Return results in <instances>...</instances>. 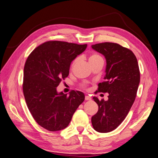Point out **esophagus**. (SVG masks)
I'll list each match as a JSON object with an SVG mask.
<instances>
[{
	"instance_id": "esophagus-1",
	"label": "esophagus",
	"mask_w": 158,
	"mask_h": 158,
	"mask_svg": "<svg viewBox=\"0 0 158 158\" xmlns=\"http://www.w3.org/2000/svg\"><path fill=\"white\" fill-rule=\"evenodd\" d=\"M85 100H86V101H90V100L92 99V98L90 97H89V96H85Z\"/></svg>"
}]
</instances>
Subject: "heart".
Returning a JSON list of instances; mask_svg holds the SVG:
<instances>
[{"instance_id":"1","label":"heart","mask_w":158,"mask_h":158,"mask_svg":"<svg viewBox=\"0 0 158 158\" xmlns=\"http://www.w3.org/2000/svg\"><path fill=\"white\" fill-rule=\"evenodd\" d=\"M98 58H102V57H101V56H99L98 55H95V54H94V55H92L91 56H89V61L93 60V59H98ZM76 61H77V59H75V60L73 61V63H72V66H73L74 64L76 63Z\"/></svg>"}]
</instances>
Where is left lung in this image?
Masks as SVG:
<instances>
[{"instance_id": "left-lung-1", "label": "left lung", "mask_w": 158, "mask_h": 158, "mask_svg": "<svg viewBox=\"0 0 158 158\" xmlns=\"http://www.w3.org/2000/svg\"><path fill=\"white\" fill-rule=\"evenodd\" d=\"M92 48L106 61L105 81L98 85V91L108 93L107 101L93 97L99 110L92 117V124L98 132L106 133L117 128L127 115L135 100L140 72L134 54L119 44L98 43Z\"/></svg>"}]
</instances>
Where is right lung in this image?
Masks as SVG:
<instances>
[{
    "label": "right lung",
    "mask_w": 158,
    "mask_h": 158,
    "mask_svg": "<svg viewBox=\"0 0 158 158\" xmlns=\"http://www.w3.org/2000/svg\"><path fill=\"white\" fill-rule=\"evenodd\" d=\"M87 46L48 41L36 48L27 59L23 92L33 118L46 130L55 131L65 129L84 102L83 92L73 90L67 96L58 92L56 87L69 76L71 62Z\"/></svg>",
    "instance_id": "1"
}]
</instances>
